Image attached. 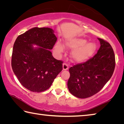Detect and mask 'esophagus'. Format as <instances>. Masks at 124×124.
Instances as JSON below:
<instances>
[{
  "instance_id": "1",
  "label": "esophagus",
  "mask_w": 124,
  "mask_h": 124,
  "mask_svg": "<svg viewBox=\"0 0 124 124\" xmlns=\"http://www.w3.org/2000/svg\"><path fill=\"white\" fill-rule=\"evenodd\" d=\"M69 67H68V65L66 64V63H63V70H66L68 69Z\"/></svg>"
}]
</instances>
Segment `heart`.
<instances>
[{
	"mask_svg": "<svg viewBox=\"0 0 124 124\" xmlns=\"http://www.w3.org/2000/svg\"><path fill=\"white\" fill-rule=\"evenodd\" d=\"M66 46L73 49L71 54L72 60L75 62L80 63L86 61L93 56L96 51V45L94 43H87L86 39L82 38H75L66 42ZM65 49L64 45L58 41L54 45V51L57 53H62Z\"/></svg>",
	"mask_w": 124,
	"mask_h": 124,
	"instance_id": "obj_1",
	"label": "heart"
}]
</instances>
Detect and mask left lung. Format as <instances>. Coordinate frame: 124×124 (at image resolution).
Wrapping results in <instances>:
<instances>
[{"mask_svg":"<svg viewBox=\"0 0 124 124\" xmlns=\"http://www.w3.org/2000/svg\"><path fill=\"white\" fill-rule=\"evenodd\" d=\"M101 46L93 57L69 69L70 77L67 86L70 93L80 98L91 97L99 92L112 77L115 60L112 46L98 38Z\"/></svg>","mask_w":124,"mask_h":124,"instance_id":"1","label":"left lung"}]
</instances>
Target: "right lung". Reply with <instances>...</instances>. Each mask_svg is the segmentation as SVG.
<instances>
[{
    "instance_id": "add662e5",
    "label": "right lung",
    "mask_w": 124,
    "mask_h": 124,
    "mask_svg": "<svg viewBox=\"0 0 124 124\" xmlns=\"http://www.w3.org/2000/svg\"><path fill=\"white\" fill-rule=\"evenodd\" d=\"M51 28L34 27L17 38L12 50L11 66L23 86L40 92L51 86L62 70V61L52 55L57 38ZM33 45L39 47L34 48Z\"/></svg>"
}]
</instances>
